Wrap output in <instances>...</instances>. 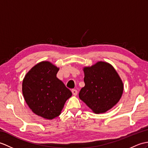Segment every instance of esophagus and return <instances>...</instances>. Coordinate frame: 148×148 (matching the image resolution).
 <instances>
[{
    "mask_svg": "<svg viewBox=\"0 0 148 148\" xmlns=\"http://www.w3.org/2000/svg\"><path fill=\"white\" fill-rule=\"evenodd\" d=\"M72 92H73V94L74 96H76L77 94V90H75V89H73V90H72Z\"/></svg>",
    "mask_w": 148,
    "mask_h": 148,
    "instance_id": "1",
    "label": "esophagus"
}]
</instances>
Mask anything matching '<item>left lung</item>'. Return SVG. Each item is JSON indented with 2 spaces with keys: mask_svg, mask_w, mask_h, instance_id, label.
<instances>
[{
  "mask_svg": "<svg viewBox=\"0 0 148 148\" xmlns=\"http://www.w3.org/2000/svg\"><path fill=\"white\" fill-rule=\"evenodd\" d=\"M85 83L79 97L95 113H105L115 106L123 92V83L110 64L98 62L84 68Z\"/></svg>",
  "mask_w": 148,
  "mask_h": 148,
  "instance_id": "8db88e82",
  "label": "left lung"
}]
</instances>
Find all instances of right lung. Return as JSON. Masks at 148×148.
<instances>
[{
    "label": "right lung",
    "instance_id": "1",
    "mask_svg": "<svg viewBox=\"0 0 148 148\" xmlns=\"http://www.w3.org/2000/svg\"><path fill=\"white\" fill-rule=\"evenodd\" d=\"M59 69L49 62L34 66L23 81V94L27 105L38 116L53 119L61 113L72 96L69 89L57 77Z\"/></svg>",
    "mask_w": 148,
    "mask_h": 148
}]
</instances>
